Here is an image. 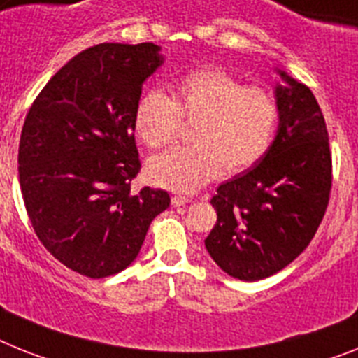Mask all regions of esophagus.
<instances>
[{"instance_id":"obj_1","label":"esophagus","mask_w":358,"mask_h":358,"mask_svg":"<svg viewBox=\"0 0 358 358\" xmlns=\"http://www.w3.org/2000/svg\"><path fill=\"white\" fill-rule=\"evenodd\" d=\"M171 202H173L174 207H180V206H185V203H189L191 200L185 196H180V194H174V196L171 198Z\"/></svg>"}]
</instances>
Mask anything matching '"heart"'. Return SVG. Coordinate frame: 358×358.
Instances as JSON below:
<instances>
[{"instance_id":"heart-1","label":"heart","mask_w":358,"mask_h":358,"mask_svg":"<svg viewBox=\"0 0 358 358\" xmlns=\"http://www.w3.org/2000/svg\"><path fill=\"white\" fill-rule=\"evenodd\" d=\"M280 109L269 89L244 85L222 69H198L173 87V100L147 92L138 101L134 127L152 149L178 136L182 120L194 122L191 145L173 147L147 164L158 187L194 193L222 171L240 173L257 164L271 147Z\"/></svg>"}]
</instances>
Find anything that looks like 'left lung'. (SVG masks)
I'll use <instances>...</instances> for the list:
<instances>
[{
  "mask_svg": "<svg viewBox=\"0 0 358 358\" xmlns=\"http://www.w3.org/2000/svg\"><path fill=\"white\" fill-rule=\"evenodd\" d=\"M275 71L280 116L271 147L211 198L218 218L206 238L207 253L222 271L245 282L275 275L308 248L331 189L322 110L304 83Z\"/></svg>",
  "mask_w": 358,
  "mask_h": 358,
  "instance_id": "left-lung-1",
  "label": "left lung"
}]
</instances>
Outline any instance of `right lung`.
Here are the masks:
<instances>
[{
	"label": "right lung",
	"instance_id": "obj_1",
	"mask_svg": "<svg viewBox=\"0 0 358 358\" xmlns=\"http://www.w3.org/2000/svg\"><path fill=\"white\" fill-rule=\"evenodd\" d=\"M155 43L82 50L43 87L21 131L17 171L36 235L54 258L89 278L136 260L167 191L131 193L140 173L134 113L164 65Z\"/></svg>",
	"mask_w": 358,
	"mask_h": 358
}]
</instances>
